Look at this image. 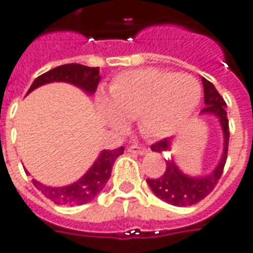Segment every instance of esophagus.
Segmentation results:
<instances>
[{"label": "esophagus", "instance_id": "esophagus-1", "mask_svg": "<svg viewBox=\"0 0 253 253\" xmlns=\"http://www.w3.org/2000/svg\"><path fill=\"white\" fill-rule=\"evenodd\" d=\"M129 153H134V155L144 156L148 153V149L144 147H140V145H132V147L128 148Z\"/></svg>", "mask_w": 253, "mask_h": 253}]
</instances>
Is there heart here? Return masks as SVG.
I'll return each instance as SVG.
<instances>
[{"label":"heart","instance_id":"1","mask_svg":"<svg viewBox=\"0 0 253 253\" xmlns=\"http://www.w3.org/2000/svg\"><path fill=\"white\" fill-rule=\"evenodd\" d=\"M201 86L189 75H174L156 68L120 73L109 86V102L101 100L108 124L125 128V120L137 119L147 137H164L187 121L199 105Z\"/></svg>","mask_w":253,"mask_h":253}]
</instances>
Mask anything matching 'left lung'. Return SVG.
Wrapping results in <instances>:
<instances>
[{"label": "left lung", "instance_id": "8db88e82", "mask_svg": "<svg viewBox=\"0 0 253 253\" xmlns=\"http://www.w3.org/2000/svg\"><path fill=\"white\" fill-rule=\"evenodd\" d=\"M201 81L204 86V104H206V108L201 111V113L212 115L219 120L224 137L223 155L220 157L219 164L216 165V168L206 176H189L178 168L174 160H167V169L161 177L147 178L148 185L156 196L165 203L176 207L195 206L204 197L208 196L216 187L219 178L221 177L227 160L228 141H229V129H228V119L225 112L227 104L216 90L213 84L204 77H201ZM170 145H172L170 138H164L153 144L151 149L153 152L163 153L170 151Z\"/></svg>", "mask_w": 253, "mask_h": 253}]
</instances>
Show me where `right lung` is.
Wrapping results in <instances>:
<instances>
[{"mask_svg": "<svg viewBox=\"0 0 253 253\" xmlns=\"http://www.w3.org/2000/svg\"><path fill=\"white\" fill-rule=\"evenodd\" d=\"M100 80H101V76H100L98 68H90V66L80 65V64H66V65L57 66L54 69L39 76L33 81L28 93L37 89L39 86H42L45 84L68 83L83 89L86 94H93L97 89ZM123 153H124V147H120L113 151L104 149L83 177H80L77 181L65 187H47L34 178L32 183L54 204L83 206L92 201L104 189L105 184L111 177L112 167L115 164L116 159ZM26 173L29 172L26 170Z\"/></svg>", "mask_w": 253, "mask_h": 253, "instance_id": "add662e5", "label": "right lung"}]
</instances>
